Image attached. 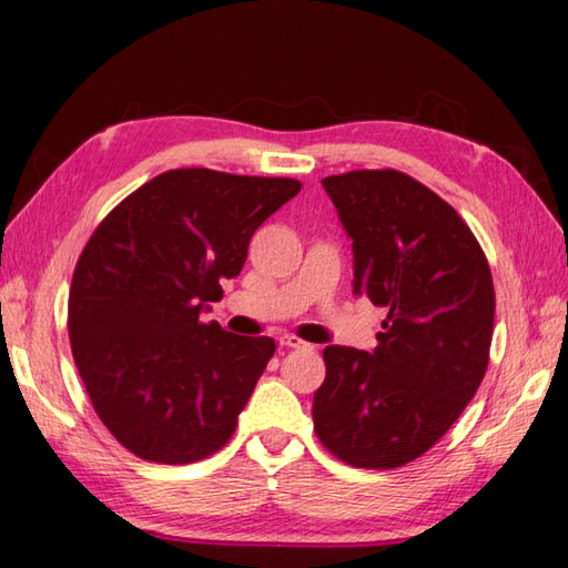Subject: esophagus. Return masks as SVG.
Instances as JSON below:
<instances>
[{
    "label": "esophagus",
    "mask_w": 568,
    "mask_h": 568,
    "mask_svg": "<svg viewBox=\"0 0 568 568\" xmlns=\"http://www.w3.org/2000/svg\"><path fill=\"white\" fill-rule=\"evenodd\" d=\"M277 344H281V349H305L307 342H303L300 337H293V335H283L281 339H277Z\"/></svg>",
    "instance_id": "1"
}]
</instances>
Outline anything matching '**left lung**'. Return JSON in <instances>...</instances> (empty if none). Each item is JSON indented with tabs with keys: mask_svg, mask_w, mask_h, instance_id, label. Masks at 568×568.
Masks as SVG:
<instances>
[{
	"mask_svg": "<svg viewBox=\"0 0 568 568\" xmlns=\"http://www.w3.org/2000/svg\"><path fill=\"white\" fill-rule=\"evenodd\" d=\"M322 186L352 239V293L388 315L374 352H322L315 433L352 468H402L446 436L483 382L493 273L458 211L414 176L354 170Z\"/></svg>",
	"mask_w": 568,
	"mask_h": 568,
	"instance_id": "1",
	"label": "left lung"
}]
</instances>
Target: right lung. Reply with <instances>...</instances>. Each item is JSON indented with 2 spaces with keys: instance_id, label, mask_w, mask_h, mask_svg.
Segmentation results:
<instances>
[{
  "instance_id": "obj_1",
  "label": "right lung",
  "mask_w": 568,
  "mask_h": 568,
  "mask_svg": "<svg viewBox=\"0 0 568 568\" xmlns=\"http://www.w3.org/2000/svg\"><path fill=\"white\" fill-rule=\"evenodd\" d=\"M300 189L287 176L170 170L88 239L69 293L71 352L98 418L132 455L186 465L233 436L275 342L199 315L241 273L255 229Z\"/></svg>"
}]
</instances>
